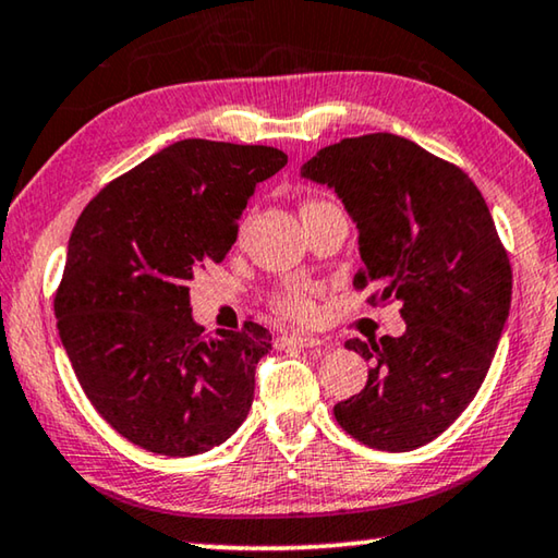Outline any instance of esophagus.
<instances>
[{
    "mask_svg": "<svg viewBox=\"0 0 558 558\" xmlns=\"http://www.w3.org/2000/svg\"><path fill=\"white\" fill-rule=\"evenodd\" d=\"M278 342L286 348V344H293V348H323V340L311 338V335H282Z\"/></svg>",
    "mask_w": 558,
    "mask_h": 558,
    "instance_id": "esophagus-1",
    "label": "esophagus"
}]
</instances>
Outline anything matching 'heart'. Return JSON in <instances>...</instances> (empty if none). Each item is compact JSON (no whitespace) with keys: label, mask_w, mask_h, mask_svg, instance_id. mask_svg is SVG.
<instances>
[{"label":"heart","mask_w":558,"mask_h":558,"mask_svg":"<svg viewBox=\"0 0 558 558\" xmlns=\"http://www.w3.org/2000/svg\"><path fill=\"white\" fill-rule=\"evenodd\" d=\"M320 206H327V201H307L303 206V214L305 210H313ZM270 305L278 315H282L286 320H293V323H313L317 317L315 295H313V290L305 286L280 288L278 293H272Z\"/></svg>","instance_id":"heart-1"}]
</instances>
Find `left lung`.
<instances>
[{"label":"left lung","mask_w":558,"mask_h":558,"mask_svg":"<svg viewBox=\"0 0 558 558\" xmlns=\"http://www.w3.org/2000/svg\"><path fill=\"white\" fill-rule=\"evenodd\" d=\"M305 179L332 185L360 228L355 290L400 303L407 330L344 348L373 362L335 404L362 445L410 452L439 437L480 392L511 303V265L482 191L462 168L395 134L325 146Z\"/></svg>","instance_id":"8db88e82"}]
</instances>
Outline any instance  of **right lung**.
I'll list each match as a JSON object with an SVG mask.
<instances>
[{"label": "right lung", "instance_id": "obj_1", "mask_svg": "<svg viewBox=\"0 0 558 558\" xmlns=\"http://www.w3.org/2000/svg\"><path fill=\"white\" fill-rule=\"evenodd\" d=\"M288 163L272 146L185 138L86 203L54 295L59 338L96 412L166 457L208 452L241 427L270 332H203L189 280L220 263L255 183Z\"/></svg>", "mask_w": 558, "mask_h": 558}]
</instances>
